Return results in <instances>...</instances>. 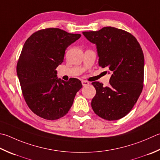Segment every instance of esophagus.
I'll use <instances>...</instances> for the list:
<instances>
[{
    "label": "esophagus",
    "mask_w": 160,
    "mask_h": 160,
    "mask_svg": "<svg viewBox=\"0 0 160 160\" xmlns=\"http://www.w3.org/2000/svg\"><path fill=\"white\" fill-rule=\"evenodd\" d=\"M82 84L83 86H87V85H88V84H89V82H88V81L82 80Z\"/></svg>",
    "instance_id": "34e87169"
}]
</instances>
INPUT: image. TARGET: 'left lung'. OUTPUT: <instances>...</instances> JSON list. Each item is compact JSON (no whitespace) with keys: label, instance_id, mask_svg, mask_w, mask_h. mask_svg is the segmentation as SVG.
Listing matches in <instances>:
<instances>
[{"label":"left lung","instance_id":"1","mask_svg":"<svg viewBox=\"0 0 160 160\" xmlns=\"http://www.w3.org/2000/svg\"><path fill=\"white\" fill-rule=\"evenodd\" d=\"M95 43L98 65L112 73L109 85L93 82L96 93L92 101L95 114L103 119L115 121L132 109L142 92L144 56L138 41L132 34L114 27L83 32Z\"/></svg>","mask_w":160,"mask_h":160}]
</instances>
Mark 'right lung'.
Masks as SVG:
<instances>
[{"label":"right lung","mask_w":160,"mask_h":160,"mask_svg":"<svg viewBox=\"0 0 160 160\" xmlns=\"http://www.w3.org/2000/svg\"><path fill=\"white\" fill-rule=\"evenodd\" d=\"M80 37L50 28L34 32L25 42L17 73L25 101L38 117L51 121L63 117L82 88L80 80L58 79L55 71L63 62L67 47Z\"/></svg>","instance_id":"right-lung-1"}]
</instances>
